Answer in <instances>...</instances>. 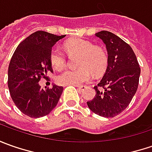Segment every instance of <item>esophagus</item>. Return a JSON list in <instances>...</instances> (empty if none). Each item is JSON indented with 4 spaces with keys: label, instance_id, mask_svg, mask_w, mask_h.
<instances>
[{
    "label": "esophagus",
    "instance_id": "34e87169",
    "mask_svg": "<svg viewBox=\"0 0 152 152\" xmlns=\"http://www.w3.org/2000/svg\"><path fill=\"white\" fill-rule=\"evenodd\" d=\"M77 88H78L79 91H85V89H86V86H85V85H79V86H77Z\"/></svg>",
    "mask_w": 152,
    "mask_h": 152
}]
</instances>
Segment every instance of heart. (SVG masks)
Here are the masks:
<instances>
[{"instance_id":"b5f03b06","label":"heart","mask_w":152,"mask_h":152,"mask_svg":"<svg viewBox=\"0 0 152 152\" xmlns=\"http://www.w3.org/2000/svg\"><path fill=\"white\" fill-rule=\"evenodd\" d=\"M64 48L68 55H79L77 69H67L58 75L57 82L65 85H80L90 81L94 74L104 71L107 63V54L101 47L94 46L90 41L81 39H73L67 41ZM50 61L56 70L66 67V56L59 48L54 47L50 50Z\"/></svg>"}]
</instances>
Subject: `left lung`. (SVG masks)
<instances>
[{
  "label": "left lung",
  "mask_w": 152,
  "mask_h": 152,
  "mask_svg": "<svg viewBox=\"0 0 152 152\" xmlns=\"http://www.w3.org/2000/svg\"><path fill=\"white\" fill-rule=\"evenodd\" d=\"M106 45L107 67L103 78L94 89L96 96L87 105L93 113L104 118L121 113L135 95L140 75L136 56L129 45L113 33L96 34Z\"/></svg>",
  "instance_id": "8db88e82"
}]
</instances>
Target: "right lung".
I'll return each instance as SVG.
<instances>
[{
    "label": "right lung",
    "instance_id": "1",
    "mask_svg": "<svg viewBox=\"0 0 152 152\" xmlns=\"http://www.w3.org/2000/svg\"><path fill=\"white\" fill-rule=\"evenodd\" d=\"M66 35L36 31L23 40L13 53L8 67V88L17 107L30 118L48 115L56 107L63 87L41 89L39 81L52 73L50 53L53 45Z\"/></svg>",
    "mask_w": 152,
    "mask_h": 152
}]
</instances>
